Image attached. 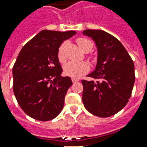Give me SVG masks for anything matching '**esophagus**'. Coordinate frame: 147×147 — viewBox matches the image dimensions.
Wrapping results in <instances>:
<instances>
[{
  "mask_svg": "<svg viewBox=\"0 0 147 147\" xmlns=\"http://www.w3.org/2000/svg\"><path fill=\"white\" fill-rule=\"evenodd\" d=\"M71 81H72V83H77L78 81H79V80H78V79H75V78H72V79H71Z\"/></svg>",
  "mask_w": 147,
  "mask_h": 147,
  "instance_id": "1",
  "label": "esophagus"
}]
</instances>
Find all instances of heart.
Wrapping results in <instances>:
<instances>
[{"mask_svg": "<svg viewBox=\"0 0 147 147\" xmlns=\"http://www.w3.org/2000/svg\"><path fill=\"white\" fill-rule=\"evenodd\" d=\"M76 42L80 48L85 53L90 51L93 48V43L89 39L84 38H77ZM64 46L65 42H63L57 49V58L60 62H64L65 61V54H64ZM64 73L67 76L71 78H80L83 75L86 74L90 69L89 64L86 62H75V61H69L64 64Z\"/></svg>", "mask_w": 147, "mask_h": 147, "instance_id": "1", "label": "heart"}]
</instances>
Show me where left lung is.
I'll return each mask as SVG.
<instances>
[{
  "label": "left lung",
  "mask_w": 147,
  "mask_h": 147,
  "mask_svg": "<svg viewBox=\"0 0 147 147\" xmlns=\"http://www.w3.org/2000/svg\"><path fill=\"white\" fill-rule=\"evenodd\" d=\"M83 34L95 42L98 56L95 70L83 80L82 99L86 110L94 116L109 117L129 101L135 83V66L121 42L101 30H85Z\"/></svg>",
  "instance_id": "1"
}]
</instances>
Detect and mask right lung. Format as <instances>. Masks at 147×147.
<instances>
[{"label": "right lung", "instance_id": "add662e5", "mask_svg": "<svg viewBox=\"0 0 147 147\" xmlns=\"http://www.w3.org/2000/svg\"><path fill=\"white\" fill-rule=\"evenodd\" d=\"M76 32L44 30L26 43L12 68L13 91L18 104L33 119H54L64 107V98L72 85L70 77H61L57 49Z\"/></svg>", "mask_w": 147, "mask_h": 147}]
</instances>
